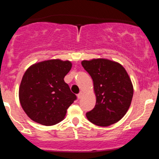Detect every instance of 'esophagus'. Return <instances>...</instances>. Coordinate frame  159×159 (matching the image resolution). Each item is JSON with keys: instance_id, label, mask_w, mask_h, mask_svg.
I'll use <instances>...</instances> for the list:
<instances>
[{"instance_id": "obj_1", "label": "esophagus", "mask_w": 159, "mask_h": 159, "mask_svg": "<svg viewBox=\"0 0 159 159\" xmlns=\"http://www.w3.org/2000/svg\"><path fill=\"white\" fill-rule=\"evenodd\" d=\"M83 97V92H80V93H78V95H77L78 99H81Z\"/></svg>"}]
</instances>
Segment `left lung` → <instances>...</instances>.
I'll use <instances>...</instances> for the list:
<instances>
[{"mask_svg":"<svg viewBox=\"0 0 159 159\" xmlns=\"http://www.w3.org/2000/svg\"><path fill=\"white\" fill-rule=\"evenodd\" d=\"M93 81L97 103L86 117L97 126L107 127L119 121L128 111L133 97V86L120 64L105 59L81 62Z\"/></svg>","mask_w":159,"mask_h":159,"instance_id":"left-lung-1","label":"left lung"}]
</instances>
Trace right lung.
Returning a JSON list of instances; mask_svg holds the SVG:
<instances>
[{"instance_id": "add662e5", "label": "right lung", "mask_w": 159, "mask_h": 159, "mask_svg": "<svg viewBox=\"0 0 159 159\" xmlns=\"http://www.w3.org/2000/svg\"><path fill=\"white\" fill-rule=\"evenodd\" d=\"M72 68L70 61H44L30 66L23 76L19 100L32 120L51 126L63 120L76 96L64 81Z\"/></svg>"}]
</instances>
